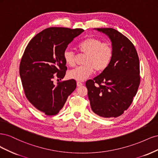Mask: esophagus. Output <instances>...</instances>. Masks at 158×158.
Masks as SVG:
<instances>
[{
	"label": "esophagus",
	"mask_w": 158,
	"mask_h": 158,
	"mask_svg": "<svg viewBox=\"0 0 158 158\" xmlns=\"http://www.w3.org/2000/svg\"><path fill=\"white\" fill-rule=\"evenodd\" d=\"M76 84H77V86L78 87H80V86H82V85H83V84L81 82H77Z\"/></svg>",
	"instance_id": "1"
}]
</instances>
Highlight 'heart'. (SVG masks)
<instances>
[{
    "mask_svg": "<svg viewBox=\"0 0 158 158\" xmlns=\"http://www.w3.org/2000/svg\"><path fill=\"white\" fill-rule=\"evenodd\" d=\"M81 52L86 55L84 64L70 70L68 76L70 79L77 81H84L92 74L94 69L101 73L107 69L113 57V49L109 44L103 43L95 37H88L78 45ZM63 59L66 64L73 66L75 64L74 52L66 49L63 52Z\"/></svg>",
    "mask_w": 158,
    "mask_h": 158,
    "instance_id": "obj_1",
    "label": "heart"
}]
</instances>
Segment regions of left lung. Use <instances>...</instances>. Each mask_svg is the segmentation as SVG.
I'll list each match as a JSON object with an SVG mask.
<instances>
[{
	"label": "left lung",
	"mask_w": 158,
	"mask_h": 158,
	"mask_svg": "<svg viewBox=\"0 0 158 158\" xmlns=\"http://www.w3.org/2000/svg\"><path fill=\"white\" fill-rule=\"evenodd\" d=\"M111 41L113 57L107 69L85 85L90 106L99 116L117 117L131 106L139 87L140 63L132 42L113 28H95Z\"/></svg>",
	"instance_id": "1"
}]
</instances>
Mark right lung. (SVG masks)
Instances as JSON below:
<instances>
[{
	"label": "right lung",
	"mask_w": 158,
	"mask_h": 158,
	"mask_svg": "<svg viewBox=\"0 0 158 158\" xmlns=\"http://www.w3.org/2000/svg\"><path fill=\"white\" fill-rule=\"evenodd\" d=\"M82 29L47 28L33 37L23 52L20 76L27 99L46 115H55L63 107L68 97L76 88L75 80L55 85V75L63 79L67 67L63 52Z\"/></svg>",
	"instance_id": "1"
}]
</instances>
